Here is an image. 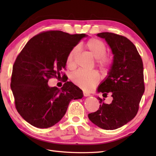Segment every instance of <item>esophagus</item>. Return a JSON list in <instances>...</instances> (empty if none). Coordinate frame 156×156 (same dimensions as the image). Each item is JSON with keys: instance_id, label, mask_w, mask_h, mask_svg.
<instances>
[{"instance_id": "obj_1", "label": "esophagus", "mask_w": 156, "mask_h": 156, "mask_svg": "<svg viewBox=\"0 0 156 156\" xmlns=\"http://www.w3.org/2000/svg\"><path fill=\"white\" fill-rule=\"evenodd\" d=\"M83 94H84V97H88V96H90V94H89L88 92H85V91L83 92Z\"/></svg>"}]
</instances>
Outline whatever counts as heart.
I'll return each mask as SVG.
<instances>
[{"mask_svg": "<svg viewBox=\"0 0 156 156\" xmlns=\"http://www.w3.org/2000/svg\"><path fill=\"white\" fill-rule=\"evenodd\" d=\"M85 48L96 59L97 65L102 70L107 71L112 63V56L107 54V46L98 39L92 38L86 43ZM78 53V48H74L69 52L66 58V65L70 69L76 66L75 58ZM71 79L78 87L86 90H90L100 81V76L96 71L85 72L78 70L73 73Z\"/></svg>", "mask_w": 156, "mask_h": 156, "instance_id": "heart-1", "label": "heart"}]
</instances>
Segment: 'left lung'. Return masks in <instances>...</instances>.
<instances>
[{"label":"left lung","mask_w":156,"mask_h":156,"mask_svg":"<svg viewBox=\"0 0 156 156\" xmlns=\"http://www.w3.org/2000/svg\"><path fill=\"white\" fill-rule=\"evenodd\" d=\"M97 36L105 39L114 55L107 77L97 91L106 96L111 93L112 101L106 104L105 98L98 97L100 107L88 114V118L98 127L113 130L127 124L137 113L145 91L144 65L136 47L127 37L108 32Z\"/></svg>","instance_id":"left-lung-1"}]
</instances>
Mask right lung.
<instances>
[{
	"mask_svg": "<svg viewBox=\"0 0 156 156\" xmlns=\"http://www.w3.org/2000/svg\"><path fill=\"white\" fill-rule=\"evenodd\" d=\"M84 34L70 35L48 31L34 36L25 45L12 67L11 88L20 115L35 127H50L66 114L69 102L83 97L82 90L72 82L59 89L49 87L51 78H61L66 58Z\"/></svg>",
	"mask_w": 156,
	"mask_h": 156,
	"instance_id": "obj_1",
	"label": "right lung"
}]
</instances>
